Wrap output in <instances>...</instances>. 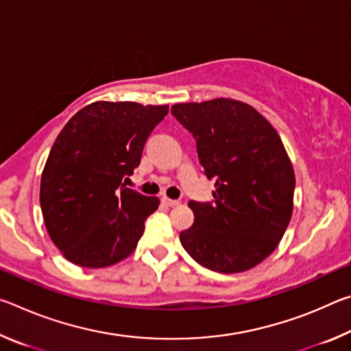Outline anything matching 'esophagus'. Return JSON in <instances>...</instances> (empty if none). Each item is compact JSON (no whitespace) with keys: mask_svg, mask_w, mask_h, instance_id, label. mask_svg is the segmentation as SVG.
Wrapping results in <instances>:
<instances>
[{"mask_svg":"<svg viewBox=\"0 0 351 351\" xmlns=\"http://www.w3.org/2000/svg\"><path fill=\"white\" fill-rule=\"evenodd\" d=\"M162 201V204H165L167 207H175V206H178L180 204V201L178 199H170V198H162L161 199Z\"/></svg>","mask_w":351,"mask_h":351,"instance_id":"obj_1","label":"esophagus"}]
</instances>
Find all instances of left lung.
Listing matches in <instances>:
<instances>
[{"mask_svg":"<svg viewBox=\"0 0 351 351\" xmlns=\"http://www.w3.org/2000/svg\"><path fill=\"white\" fill-rule=\"evenodd\" d=\"M171 114L197 142L213 199L190 201L182 247L204 268L234 274L257 266L287 230L295 178L280 136L251 105L232 99L176 104Z\"/></svg>","mask_w":351,"mask_h":351,"instance_id":"8db88e82","label":"left lung"}]
</instances>
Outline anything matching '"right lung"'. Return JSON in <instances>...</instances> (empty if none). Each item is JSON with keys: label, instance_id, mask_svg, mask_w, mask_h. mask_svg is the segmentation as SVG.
Listing matches in <instances>:
<instances>
[{"label": "right lung", "instance_id": "right-lung-1", "mask_svg": "<svg viewBox=\"0 0 351 351\" xmlns=\"http://www.w3.org/2000/svg\"><path fill=\"white\" fill-rule=\"evenodd\" d=\"M167 105L94 102L63 127L45 165L40 206L54 245L71 263L105 268L127 258L156 197L122 184L141 164L145 141Z\"/></svg>", "mask_w": 351, "mask_h": 351}]
</instances>
